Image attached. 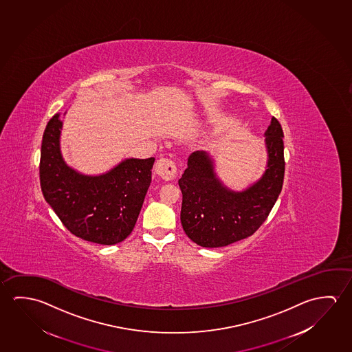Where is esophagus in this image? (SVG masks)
Masks as SVG:
<instances>
[{
    "label": "esophagus",
    "mask_w": 352,
    "mask_h": 352,
    "mask_svg": "<svg viewBox=\"0 0 352 352\" xmlns=\"http://www.w3.org/2000/svg\"><path fill=\"white\" fill-rule=\"evenodd\" d=\"M155 172L164 180H172L177 175V166L172 160L161 158L155 164Z\"/></svg>",
    "instance_id": "1"
}]
</instances>
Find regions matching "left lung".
<instances>
[{
    "label": "left lung",
    "instance_id": "obj_1",
    "mask_svg": "<svg viewBox=\"0 0 352 352\" xmlns=\"http://www.w3.org/2000/svg\"><path fill=\"white\" fill-rule=\"evenodd\" d=\"M265 172L243 190L223 184L206 151H195L179 179L180 221L186 236L205 248L226 247L252 236L269 216L285 175L283 127L272 118L265 133Z\"/></svg>",
    "mask_w": 352,
    "mask_h": 352
}]
</instances>
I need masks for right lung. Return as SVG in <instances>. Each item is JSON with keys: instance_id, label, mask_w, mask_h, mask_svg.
<instances>
[{"instance_id": "obj_1", "label": "right lung", "mask_w": 352, "mask_h": 352, "mask_svg": "<svg viewBox=\"0 0 352 352\" xmlns=\"http://www.w3.org/2000/svg\"><path fill=\"white\" fill-rule=\"evenodd\" d=\"M63 125L56 114L43 135L39 167L43 195L76 236L103 245L122 242L139 217L155 158H125L105 173H81L69 167L61 153Z\"/></svg>"}]
</instances>
